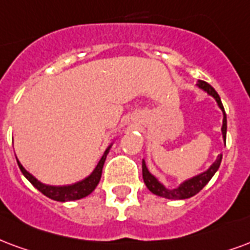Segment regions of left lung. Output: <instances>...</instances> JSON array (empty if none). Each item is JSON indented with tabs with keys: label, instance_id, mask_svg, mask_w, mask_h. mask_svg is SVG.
Listing matches in <instances>:
<instances>
[{
	"label": "left lung",
	"instance_id": "left-lung-1",
	"mask_svg": "<svg viewBox=\"0 0 250 250\" xmlns=\"http://www.w3.org/2000/svg\"><path fill=\"white\" fill-rule=\"evenodd\" d=\"M197 86L200 88H203V90H205L209 95H212V97L216 99V102H217V104H219L220 108L223 110L224 119L221 131H223V138L224 142H225V139H227V114H225V111H224V106L223 103H221V99H220L219 94L216 92V90L210 86L209 83L204 82V81H199ZM220 163H221V155H219L217 160L210 166L209 169H207V171L200 173V175H197V176L192 177L189 180H186L183 184H180L179 188L167 189L166 187L158 182L156 177L152 176V175L149 173L147 167H146V163H144L143 160V163H142V168H143V180L144 183H146L147 188L152 192L153 195L162 196V197H166V199H172V200H183V199H188V197L195 196L196 193H199V192L207 186V183L209 182L210 179H212V176L216 173V171L219 169Z\"/></svg>",
	"mask_w": 250,
	"mask_h": 250
}]
</instances>
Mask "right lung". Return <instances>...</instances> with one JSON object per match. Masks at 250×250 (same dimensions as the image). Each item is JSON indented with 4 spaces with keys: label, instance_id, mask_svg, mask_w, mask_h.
<instances>
[{
    "label": "right lung",
    "instance_id": "right-lung-1",
    "mask_svg": "<svg viewBox=\"0 0 250 250\" xmlns=\"http://www.w3.org/2000/svg\"><path fill=\"white\" fill-rule=\"evenodd\" d=\"M110 151V147L106 149V152L103 153V156L98 163V166L95 167V169L92 171V173L90 176H87L86 179H83L82 182L75 183V184H71V186H63V187H54V186H46V184H42L41 182H38L36 177L30 175L29 172L22 167L21 163L17 160L18 163V167L21 169V172L23 173V176L26 177L27 180L36 187L37 189L40 192H42L43 195L53 199V200L57 201H73V200H79L82 197H86L87 195H90L95 187L98 186V183L101 180L102 176V169H103V164H104V160H106L107 153Z\"/></svg>",
    "mask_w": 250,
    "mask_h": 250
}]
</instances>
